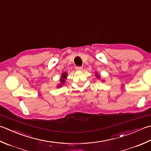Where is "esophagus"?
<instances>
[{
    "instance_id": "esophagus-1",
    "label": "esophagus",
    "mask_w": 151,
    "mask_h": 151,
    "mask_svg": "<svg viewBox=\"0 0 151 151\" xmlns=\"http://www.w3.org/2000/svg\"><path fill=\"white\" fill-rule=\"evenodd\" d=\"M82 69H83V68H82V67H76V70H82Z\"/></svg>"
}]
</instances>
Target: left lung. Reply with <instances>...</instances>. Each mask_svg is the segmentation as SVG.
I'll use <instances>...</instances> for the list:
<instances>
[{"mask_svg":"<svg viewBox=\"0 0 151 151\" xmlns=\"http://www.w3.org/2000/svg\"><path fill=\"white\" fill-rule=\"evenodd\" d=\"M96 76H97V78H100V76H99L98 75H97V74H96Z\"/></svg>","mask_w":151,"mask_h":151,"instance_id":"obj_1","label":"left lung"}]
</instances>
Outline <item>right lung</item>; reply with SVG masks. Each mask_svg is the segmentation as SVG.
<instances>
[{
    "label": "right lung",
    "mask_w": 151,
    "mask_h": 151,
    "mask_svg": "<svg viewBox=\"0 0 151 151\" xmlns=\"http://www.w3.org/2000/svg\"><path fill=\"white\" fill-rule=\"evenodd\" d=\"M67 76V73H63V74L61 75V78L60 79V82H61V84L60 85L58 86V87H61L62 86V85H63L65 83V79Z\"/></svg>",
    "instance_id": "add662e5"
}]
</instances>
